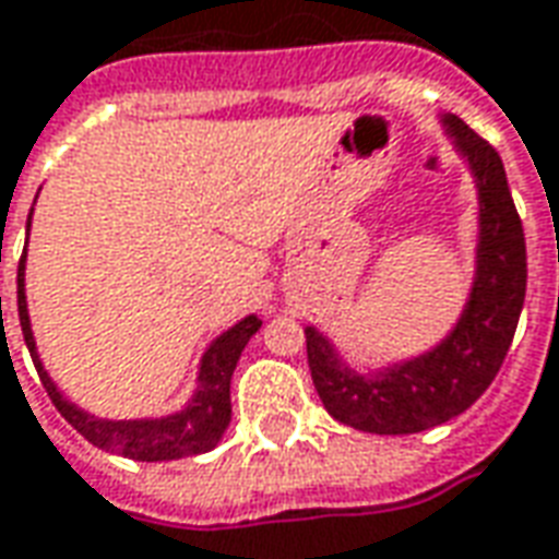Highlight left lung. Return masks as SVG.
<instances>
[{
  "mask_svg": "<svg viewBox=\"0 0 559 559\" xmlns=\"http://www.w3.org/2000/svg\"><path fill=\"white\" fill-rule=\"evenodd\" d=\"M444 127L456 151L469 159L481 202L478 269L469 302L442 345L424 357L396 362L378 374H357L335 357L333 345L308 326L306 350L320 402L345 427L405 436L463 415L490 388L509 354L526 296V241L497 147L460 117Z\"/></svg>",
  "mask_w": 559,
  "mask_h": 559,
  "instance_id": "obj_1",
  "label": "left lung"
}]
</instances>
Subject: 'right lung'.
I'll return each instance as SVG.
<instances>
[{"label": "right lung", "mask_w": 559, "mask_h": 559, "mask_svg": "<svg viewBox=\"0 0 559 559\" xmlns=\"http://www.w3.org/2000/svg\"><path fill=\"white\" fill-rule=\"evenodd\" d=\"M29 221H33V212H29ZM23 263H26V248H23L21 266H17V314H21V330L23 338H26V347H29V357L35 362V372H38L41 384L48 390L50 402L57 405V412L90 444H96L103 451H111V454L130 456V460H142V463H159V460L205 454V451H212L214 444L221 442L224 429L229 427V417H233L229 381H233L241 350L251 342V335L263 326V320L257 318V314H248V318L239 320L233 330H226L205 350L202 366H199V388L185 412L157 417V420H103V417L81 412L69 400H62V393L50 381V374L45 372L41 360H38L33 326H29V311H26V293H23Z\"/></svg>", "instance_id": "right-lung-1"}]
</instances>
